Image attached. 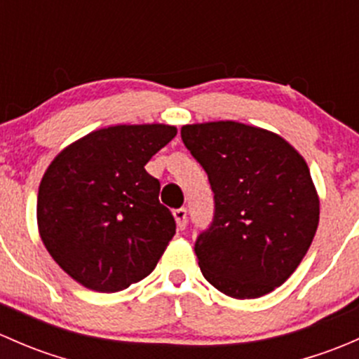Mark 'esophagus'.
I'll list each match as a JSON object with an SVG mask.
<instances>
[{
	"label": "esophagus",
	"instance_id": "obj_1",
	"mask_svg": "<svg viewBox=\"0 0 359 359\" xmlns=\"http://www.w3.org/2000/svg\"><path fill=\"white\" fill-rule=\"evenodd\" d=\"M173 217H175V222L179 229H186L187 226V210L186 208H177L173 212Z\"/></svg>",
	"mask_w": 359,
	"mask_h": 359
}]
</instances>
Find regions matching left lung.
<instances>
[{"label":"left lung","mask_w":359,"mask_h":359,"mask_svg":"<svg viewBox=\"0 0 359 359\" xmlns=\"http://www.w3.org/2000/svg\"><path fill=\"white\" fill-rule=\"evenodd\" d=\"M180 135L215 201L212 226L194 245L203 276L233 299L273 292L297 269L320 222L306 159L278 133L238 121L184 125Z\"/></svg>","instance_id":"8db88e82"}]
</instances>
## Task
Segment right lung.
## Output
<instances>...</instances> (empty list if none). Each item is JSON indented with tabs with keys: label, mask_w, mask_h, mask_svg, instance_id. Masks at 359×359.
Instances as JSON below:
<instances>
[{
	"label": "right lung",
	"mask_w": 359,
	"mask_h": 359,
	"mask_svg": "<svg viewBox=\"0 0 359 359\" xmlns=\"http://www.w3.org/2000/svg\"><path fill=\"white\" fill-rule=\"evenodd\" d=\"M177 135L170 125H116L60 151L38 191V229L52 259L95 292H119L153 273L175 234L144 166Z\"/></svg>",
	"instance_id": "right-lung-1"
}]
</instances>
